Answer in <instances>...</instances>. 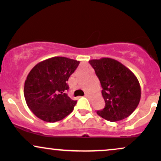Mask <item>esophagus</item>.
Here are the masks:
<instances>
[{
	"label": "esophagus",
	"mask_w": 161,
	"mask_h": 161,
	"mask_svg": "<svg viewBox=\"0 0 161 161\" xmlns=\"http://www.w3.org/2000/svg\"><path fill=\"white\" fill-rule=\"evenodd\" d=\"M85 97H88V94H86V95H85Z\"/></svg>",
	"instance_id": "esophagus-1"
}]
</instances>
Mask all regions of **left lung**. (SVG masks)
<instances>
[{
  "label": "left lung",
  "instance_id": "1",
  "mask_svg": "<svg viewBox=\"0 0 161 161\" xmlns=\"http://www.w3.org/2000/svg\"><path fill=\"white\" fill-rule=\"evenodd\" d=\"M89 64L98 77L105 101L97 115L107 120L116 122L133 113L141 98V87L131 70L117 60L108 57L91 60Z\"/></svg>",
  "mask_w": 161,
  "mask_h": 161
}]
</instances>
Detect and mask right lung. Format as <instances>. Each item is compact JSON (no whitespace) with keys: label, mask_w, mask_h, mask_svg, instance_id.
<instances>
[{"label":"right lung","mask_w":161,"mask_h":161,"mask_svg":"<svg viewBox=\"0 0 161 161\" xmlns=\"http://www.w3.org/2000/svg\"><path fill=\"white\" fill-rule=\"evenodd\" d=\"M79 61L53 57L38 63L31 69L24 85V97L29 108L42 120L60 121L73 110L77 101L65 92L66 82Z\"/></svg>","instance_id":"1"}]
</instances>
